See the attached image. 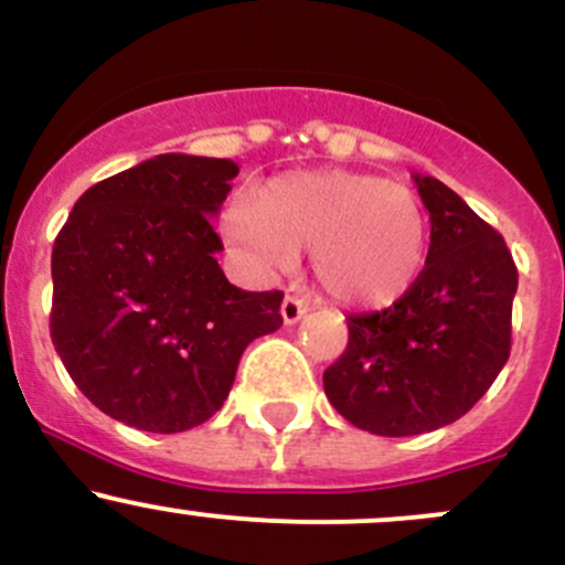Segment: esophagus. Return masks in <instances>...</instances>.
<instances>
[{"mask_svg": "<svg viewBox=\"0 0 565 565\" xmlns=\"http://www.w3.org/2000/svg\"><path fill=\"white\" fill-rule=\"evenodd\" d=\"M280 316H282L285 326H294V323H299L301 318L307 316V301L296 299V296H285V299H282V305H280Z\"/></svg>", "mask_w": 565, "mask_h": 565, "instance_id": "1", "label": "esophagus"}]
</instances>
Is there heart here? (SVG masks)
<instances>
[{"mask_svg": "<svg viewBox=\"0 0 565 565\" xmlns=\"http://www.w3.org/2000/svg\"><path fill=\"white\" fill-rule=\"evenodd\" d=\"M223 234L247 269H290L312 247V275L331 299L381 310L411 294L429 253V225L408 188L356 171H296L258 198L234 195Z\"/></svg>", "mask_w": 565, "mask_h": 565, "instance_id": "1", "label": "heart"}]
</instances>
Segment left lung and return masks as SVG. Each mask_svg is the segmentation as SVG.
Here are the masks:
<instances>
[{"instance_id": "obj_1", "label": "left lung", "mask_w": 565, "mask_h": 565, "mask_svg": "<svg viewBox=\"0 0 565 565\" xmlns=\"http://www.w3.org/2000/svg\"><path fill=\"white\" fill-rule=\"evenodd\" d=\"M413 182L433 225L422 277L386 310L348 316L345 353L323 372L337 413L386 438L457 422L511 351L516 266L503 236L438 179Z\"/></svg>"}]
</instances>
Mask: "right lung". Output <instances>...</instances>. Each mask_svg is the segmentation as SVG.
<instances>
[{"label": "right lung", "mask_w": 565, "mask_h": 565, "mask_svg": "<svg viewBox=\"0 0 565 565\" xmlns=\"http://www.w3.org/2000/svg\"><path fill=\"white\" fill-rule=\"evenodd\" d=\"M234 160L157 154L75 201L51 253V340L92 405L143 433L223 408L244 348L282 326L280 290L225 280L212 217Z\"/></svg>", "instance_id": "right-lung-1"}]
</instances>
